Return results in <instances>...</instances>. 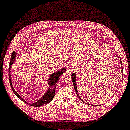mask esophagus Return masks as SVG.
Wrapping results in <instances>:
<instances>
[{"mask_svg":"<svg viewBox=\"0 0 130 130\" xmlns=\"http://www.w3.org/2000/svg\"><path fill=\"white\" fill-rule=\"evenodd\" d=\"M66 69L68 72H69V73H72V72L74 71V70L75 69V67H74V66L73 64H70L67 67Z\"/></svg>","mask_w":130,"mask_h":130,"instance_id":"34e87169","label":"esophagus"}]
</instances>
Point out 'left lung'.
Wrapping results in <instances>:
<instances>
[{"label": "left lung", "instance_id": "1", "mask_svg": "<svg viewBox=\"0 0 130 130\" xmlns=\"http://www.w3.org/2000/svg\"><path fill=\"white\" fill-rule=\"evenodd\" d=\"M120 64H121V69H122V70H123V68H122V61H121V60H120ZM122 76H123V70H122ZM71 79H72V81H73V85H74V89H75V91H76V94H77L78 97H79V99L81 100V101L82 102V103H84L85 104H88L89 105H93V106H97V105H92V104H89V103H87L86 102H85L83 100L80 98V97L79 96V93H78V90H77V86H76V74L75 73H73L71 75Z\"/></svg>", "mask_w": 130, "mask_h": 130}]
</instances>
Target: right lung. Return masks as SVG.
Here are the masks:
<instances>
[{"label": "right lung", "instance_id": "right-lung-1", "mask_svg": "<svg viewBox=\"0 0 130 130\" xmlns=\"http://www.w3.org/2000/svg\"><path fill=\"white\" fill-rule=\"evenodd\" d=\"M16 55H17L15 51H13V52H12L11 55V59H10V61L9 68H8V77H9L10 86H11L12 90L14 91V94H15L21 100H22V101L24 102V103L29 104L30 105L33 106V107H41L42 105H44V104L50 103V102L52 100V99L54 98L55 94V88H56L57 82H58L59 79H60L61 74L66 71V68H63V69L59 70V71L55 72V73H53L52 74H51L47 82L48 85V90L46 91V92L44 93V94L42 95V97L40 98L37 101H36L34 103H28L27 102L25 101L18 93L16 92V91L15 90V89L12 84L11 69L12 65L13 64V63H14L15 61Z\"/></svg>", "mask_w": 130, "mask_h": 130}]
</instances>
